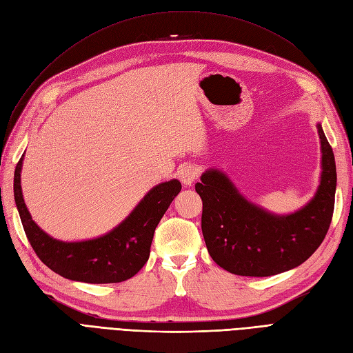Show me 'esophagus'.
Masks as SVG:
<instances>
[{
	"instance_id": "obj_1",
	"label": "esophagus",
	"mask_w": 353,
	"mask_h": 353,
	"mask_svg": "<svg viewBox=\"0 0 353 353\" xmlns=\"http://www.w3.org/2000/svg\"><path fill=\"white\" fill-rule=\"evenodd\" d=\"M199 178V168L196 165H183L179 169V179L184 185L190 187Z\"/></svg>"
}]
</instances>
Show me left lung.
Instances as JSON below:
<instances>
[{"label":"left lung","instance_id":"8db88e82","mask_svg":"<svg viewBox=\"0 0 353 353\" xmlns=\"http://www.w3.org/2000/svg\"><path fill=\"white\" fill-rule=\"evenodd\" d=\"M321 179L305 206L276 215L245 199L221 169H206L196 184L203 201L201 231L221 268L244 276H270L302 265L323 243L334 210L337 184L333 148L321 123Z\"/></svg>","mask_w":353,"mask_h":353}]
</instances>
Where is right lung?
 Here are the masks:
<instances>
[{
  "mask_svg": "<svg viewBox=\"0 0 353 353\" xmlns=\"http://www.w3.org/2000/svg\"><path fill=\"white\" fill-rule=\"evenodd\" d=\"M23 157L14 170L16 206L32 249L51 271L72 281L108 284L131 279L143 268L157 223L181 191L178 179L153 187L112 231L90 240L63 241L39 228L25 205L20 185Z\"/></svg>",
  "mask_w": 353,
  "mask_h": 353,
  "instance_id": "right-lung-1",
  "label": "right lung"
}]
</instances>
